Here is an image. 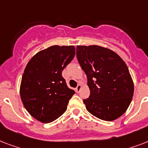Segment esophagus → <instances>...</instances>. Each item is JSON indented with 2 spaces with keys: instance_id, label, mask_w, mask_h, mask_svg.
<instances>
[{
  "instance_id": "1",
  "label": "esophagus",
  "mask_w": 148,
  "mask_h": 148,
  "mask_svg": "<svg viewBox=\"0 0 148 148\" xmlns=\"http://www.w3.org/2000/svg\"><path fill=\"white\" fill-rule=\"evenodd\" d=\"M81 89V84H77V88H76V91L77 93L80 92Z\"/></svg>"
}]
</instances>
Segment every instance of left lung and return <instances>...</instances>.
Returning a JSON list of instances; mask_svg holds the SVG:
<instances>
[{"instance_id": "obj_1", "label": "left lung", "mask_w": 148, "mask_h": 148, "mask_svg": "<svg viewBox=\"0 0 148 148\" xmlns=\"http://www.w3.org/2000/svg\"><path fill=\"white\" fill-rule=\"evenodd\" d=\"M77 58L90 91L84 100L87 110L106 121L121 117L134 95L133 80L125 62L113 51L97 45L77 46Z\"/></svg>"}]
</instances>
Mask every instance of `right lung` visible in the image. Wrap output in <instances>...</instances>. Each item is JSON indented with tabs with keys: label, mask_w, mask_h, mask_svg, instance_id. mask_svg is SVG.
Instances as JSON below:
<instances>
[{
	"label": "right lung",
	"mask_w": 148,
	"mask_h": 148,
	"mask_svg": "<svg viewBox=\"0 0 148 148\" xmlns=\"http://www.w3.org/2000/svg\"><path fill=\"white\" fill-rule=\"evenodd\" d=\"M74 55V46L53 45L39 51L27 63L20 95L24 108L39 121H53L67 110L75 92L67 86L62 71Z\"/></svg>",
	"instance_id": "1"
}]
</instances>
